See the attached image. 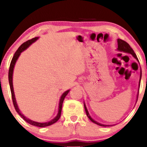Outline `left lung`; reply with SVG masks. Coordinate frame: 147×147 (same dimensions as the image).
<instances>
[{
    "mask_svg": "<svg viewBox=\"0 0 147 147\" xmlns=\"http://www.w3.org/2000/svg\"><path fill=\"white\" fill-rule=\"evenodd\" d=\"M117 45H118L117 50H119V51H120V52H126V53L131 54V55H132V56H133V57H134V58L136 59L137 60L138 62H139V61H138V59L137 56H136V53H135L134 51H133V49L131 48V46H130L129 43H126V41H123V40H122V39H119V38H118V39H117ZM141 77H142V71L140 70V81H139V88H140V86ZM138 94H139V91H138V92L137 101H138ZM84 109H85V111H86V113L89 119H90V120L91 121V122H92L93 123H95V124H97V125H99V126H110V125H106V124H100V123L96 122V121L94 120V119H92V118L90 117V115H89V113H88V110H87V108H86V106L85 103H84Z\"/></svg>",
    "mask_w": 147,
    "mask_h": 147,
    "instance_id": "1",
    "label": "left lung"
}]
</instances>
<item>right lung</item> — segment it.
<instances>
[{
  "mask_svg": "<svg viewBox=\"0 0 147 147\" xmlns=\"http://www.w3.org/2000/svg\"><path fill=\"white\" fill-rule=\"evenodd\" d=\"M38 38V37H34V38H32V39L28 40L25 43H23L21 46L18 48V49L16 50V52H15V54L14 55V57H13L12 59H11V63H10V66H9V75H8V77H9V86H10V90H11V97H12V102L13 104H14V108L16 109V112L18 113V115H19L21 117L23 118V119L27 122L28 123H29L30 124H32L33 126H38V127H45V126H50L52 124H53L54 123L57 122V121L59 120L61 117V109H62V104H63V100L65 99V96L68 95V93L69 92L70 90H66L65 92H64L62 95L61 96V98L59 100V111H58V113H57V116L55 117L54 119H52V120L49 121L48 122H43V123H41V122H34V121L31 120V119H28V117H26L25 116L23 115V114L21 113V111L19 110L18 109V106L17 103H16V98H15V95H14V88H13V72H14V65L16 64V62L17 59L19 57L20 55L23 51H24L25 50H26L28 47L30 46V45L32 44L33 43H34L35 41H36L37 39Z\"/></svg>",
  "mask_w": 147,
  "mask_h": 147,
  "instance_id": "1",
  "label": "right lung"
}]
</instances>
